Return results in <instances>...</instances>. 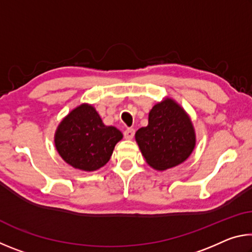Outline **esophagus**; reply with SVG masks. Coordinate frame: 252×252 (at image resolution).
Wrapping results in <instances>:
<instances>
[{
  "label": "esophagus",
  "instance_id": "esophagus-1",
  "mask_svg": "<svg viewBox=\"0 0 252 252\" xmlns=\"http://www.w3.org/2000/svg\"><path fill=\"white\" fill-rule=\"evenodd\" d=\"M125 138L127 140H131L132 138L134 136V129H132V127H127V129L125 131Z\"/></svg>",
  "mask_w": 252,
  "mask_h": 252
}]
</instances>
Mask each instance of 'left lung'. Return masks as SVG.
<instances>
[{
	"label": "left lung",
	"instance_id": "8db88e82",
	"mask_svg": "<svg viewBox=\"0 0 252 252\" xmlns=\"http://www.w3.org/2000/svg\"><path fill=\"white\" fill-rule=\"evenodd\" d=\"M135 140L148 163L160 171L182 163L195 144L192 123L171 99L153 106L148 126L136 131Z\"/></svg>",
	"mask_w": 252,
	"mask_h": 252
}]
</instances>
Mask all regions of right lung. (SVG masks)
Segmentation results:
<instances>
[{
  "label": "right lung",
  "mask_w": 252,
  "mask_h": 252,
  "mask_svg": "<svg viewBox=\"0 0 252 252\" xmlns=\"http://www.w3.org/2000/svg\"><path fill=\"white\" fill-rule=\"evenodd\" d=\"M122 133L103 125L95 109L81 104L59 126L55 147L66 163L75 169L94 171L110 160Z\"/></svg>",
  "instance_id": "obj_1"
}]
</instances>
